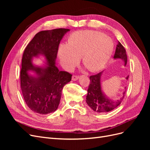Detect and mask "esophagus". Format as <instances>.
I'll use <instances>...</instances> for the list:
<instances>
[{
	"label": "esophagus",
	"instance_id": "obj_1",
	"mask_svg": "<svg viewBox=\"0 0 150 150\" xmlns=\"http://www.w3.org/2000/svg\"><path fill=\"white\" fill-rule=\"evenodd\" d=\"M79 79V76H72V80L76 81H78Z\"/></svg>",
	"mask_w": 150,
	"mask_h": 150
}]
</instances>
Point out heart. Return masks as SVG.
Returning a JSON list of instances; mask_svg holds the SVG:
<instances>
[{
    "label": "heart",
    "mask_w": 150,
    "mask_h": 150,
    "mask_svg": "<svg viewBox=\"0 0 150 150\" xmlns=\"http://www.w3.org/2000/svg\"><path fill=\"white\" fill-rule=\"evenodd\" d=\"M112 39L94 30H80L72 34L66 44L58 49L59 62L67 71H71L78 64L80 57L91 72L101 70L113 53Z\"/></svg>",
    "instance_id": "heart-1"
}]
</instances>
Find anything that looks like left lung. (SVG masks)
<instances>
[{
	"label": "left lung",
	"mask_w": 150,
	"mask_h": 150,
	"mask_svg": "<svg viewBox=\"0 0 150 150\" xmlns=\"http://www.w3.org/2000/svg\"><path fill=\"white\" fill-rule=\"evenodd\" d=\"M115 59H121L124 62V66L127 64V56L126 50L122 44L117 41L115 54ZM103 71L96 75L91 76L90 84L88 89V94L86 96V101L88 105L94 111L98 113L108 112L114 110L118 106L125 97L126 90L122 93V96L116 99H112L106 96L102 88V76ZM129 76L126 78L128 80ZM126 89V88H125Z\"/></svg>",
	"instance_id": "obj_1"
}]
</instances>
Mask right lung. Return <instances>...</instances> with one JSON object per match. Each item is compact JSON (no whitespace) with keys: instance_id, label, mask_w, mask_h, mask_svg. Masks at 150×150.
<instances>
[{"instance_id":"obj_1","label":"right lung","mask_w":150,"mask_h":150,"mask_svg":"<svg viewBox=\"0 0 150 150\" xmlns=\"http://www.w3.org/2000/svg\"><path fill=\"white\" fill-rule=\"evenodd\" d=\"M70 30L56 29L36 34L25 49L22 59L21 88L27 105L33 111L46 115L55 111L59 104L62 89L72 75L60 71L56 66L59 45ZM40 55L45 62L35 65L33 58Z\"/></svg>"}]
</instances>
